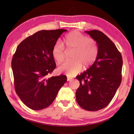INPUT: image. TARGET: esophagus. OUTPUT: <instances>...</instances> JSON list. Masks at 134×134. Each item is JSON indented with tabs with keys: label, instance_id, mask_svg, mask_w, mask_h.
Segmentation results:
<instances>
[{
	"label": "esophagus",
	"instance_id": "obj_1",
	"mask_svg": "<svg viewBox=\"0 0 134 134\" xmlns=\"http://www.w3.org/2000/svg\"><path fill=\"white\" fill-rule=\"evenodd\" d=\"M67 81H71L72 80V79L70 78V77H67Z\"/></svg>",
	"mask_w": 134,
	"mask_h": 134
}]
</instances>
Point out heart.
Segmentation results:
<instances>
[{"instance_id":"1","label":"heart","mask_w":134,"mask_h":134,"mask_svg":"<svg viewBox=\"0 0 134 134\" xmlns=\"http://www.w3.org/2000/svg\"><path fill=\"white\" fill-rule=\"evenodd\" d=\"M64 44L67 51H72L70 55L71 62H66L59 66L58 71L67 76L74 77L82 69L93 64L98 54V46L96 41L79 31H72L65 36ZM52 54L58 63L64 62L66 53L63 44L57 42L53 46Z\"/></svg>"}]
</instances>
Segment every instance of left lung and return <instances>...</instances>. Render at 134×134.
<instances>
[{
	"label": "left lung",
	"instance_id": "1",
	"mask_svg": "<svg viewBox=\"0 0 134 134\" xmlns=\"http://www.w3.org/2000/svg\"><path fill=\"white\" fill-rule=\"evenodd\" d=\"M85 32L96 41L98 54L92 66L76 76L80 86L76 97L84 109L97 111L109 105L121 85L123 61L116 47L103 32L97 30Z\"/></svg>",
	"mask_w": 134,
	"mask_h": 134
}]
</instances>
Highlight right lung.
Wrapping results in <instances>:
<instances>
[{"label": "right lung", "mask_w": 134, "mask_h": 134, "mask_svg": "<svg viewBox=\"0 0 134 134\" xmlns=\"http://www.w3.org/2000/svg\"><path fill=\"white\" fill-rule=\"evenodd\" d=\"M67 31H40L22 41L16 49L11 64L15 91L31 109L48 107L67 81L64 75L47 78L56 67L52 54L53 46Z\"/></svg>", "instance_id": "obj_1"}]
</instances>
